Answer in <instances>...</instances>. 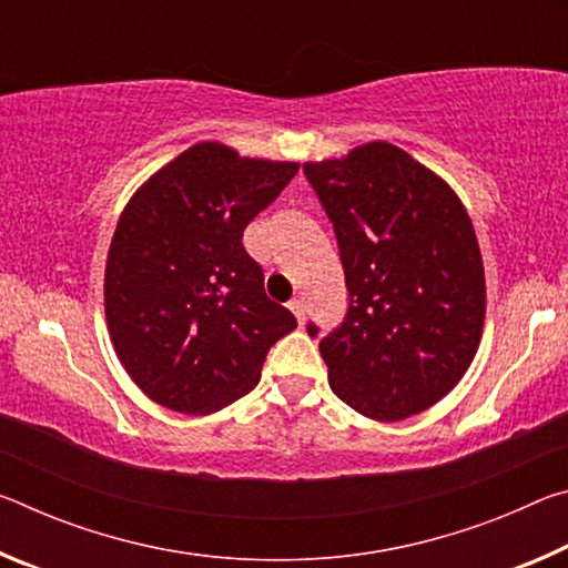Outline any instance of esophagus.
Returning a JSON list of instances; mask_svg holds the SVG:
<instances>
[{"instance_id":"34e87169","label":"esophagus","mask_w":568,"mask_h":568,"mask_svg":"<svg viewBox=\"0 0 568 568\" xmlns=\"http://www.w3.org/2000/svg\"><path fill=\"white\" fill-rule=\"evenodd\" d=\"M287 307H291V311H293V315H295V318H297V323H305V315H307V311H305V303L303 301H291V303H287Z\"/></svg>"}]
</instances>
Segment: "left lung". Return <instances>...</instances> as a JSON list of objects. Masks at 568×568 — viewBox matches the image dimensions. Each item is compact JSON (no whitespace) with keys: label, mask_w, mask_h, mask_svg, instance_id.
Here are the masks:
<instances>
[{"label":"left lung","mask_w":568,"mask_h":568,"mask_svg":"<svg viewBox=\"0 0 568 568\" xmlns=\"http://www.w3.org/2000/svg\"><path fill=\"white\" fill-rule=\"evenodd\" d=\"M303 172L338 237L348 313L321 338L335 396L373 420L434 406L464 378L486 318L466 207L436 172L368 142ZM318 325L307 335L318 338Z\"/></svg>","instance_id":"left-lung-1"}]
</instances>
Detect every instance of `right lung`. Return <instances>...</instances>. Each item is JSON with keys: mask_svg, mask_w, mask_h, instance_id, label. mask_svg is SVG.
Wrapping results in <instances>:
<instances>
[{"mask_svg": "<svg viewBox=\"0 0 568 568\" xmlns=\"http://www.w3.org/2000/svg\"><path fill=\"white\" fill-rule=\"evenodd\" d=\"M297 162L240 158L197 142L134 192L104 267V315L124 371L170 410L205 416L261 381L295 328L273 303L243 230L295 178Z\"/></svg>", "mask_w": 568, "mask_h": 568, "instance_id": "add662e5", "label": "right lung"}]
</instances>
